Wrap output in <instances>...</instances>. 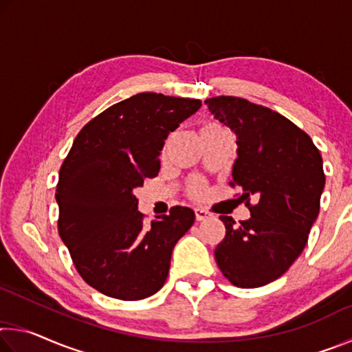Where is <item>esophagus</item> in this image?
<instances>
[{
	"label": "esophagus",
	"mask_w": 352,
	"mask_h": 352,
	"mask_svg": "<svg viewBox=\"0 0 352 352\" xmlns=\"http://www.w3.org/2000/svg\"><path fill=\"white\" fill-rule=\"evenodd\" d=\"M210 217V212L205 211V210H195V220L197 222H201V220H206Z\"/></svg>",
	"instance_id": "1"
}]
</instances>
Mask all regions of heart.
<instances>
[{"instance_id":"obj_1","label":"heart","mask_w":352,"mask_h":352,"mask_svg":"<svg viewBox=\"0 0 352 352\" xmlns=\"http://www.w3.org/2000/svg\"><path fill=\"white\" fill-rule=\"evenodd\" d=\"M219 129H223V127L219 126V124H216V122H206V124H204V127H201V135L211 133V132H214V130H219ZM189 194L195 199L201 197V195H204V186H201L200 183H194L189 189Z\"/></svg>"}]
</instances>
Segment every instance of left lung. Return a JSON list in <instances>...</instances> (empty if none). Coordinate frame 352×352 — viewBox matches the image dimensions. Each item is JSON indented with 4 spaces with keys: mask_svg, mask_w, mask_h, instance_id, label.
Segmentation results:
<instances>
[{
    "mask_svg": "<svg viewBox=\"0 0 352 352\" xmlns=\"http://www.w3.org/2000/svg\"><path fill=\"white\" fill-rule=\"evenodd\" d=\"M205 104L236 135L230 184L243 190L252 216L239 225L220 216L226 233L214 250L216 262L231 284L261 287L283 276L306 247L324 189L323 160L311 136L267 107L234 96Z\"/></svg>",
    "mask_w": 352,
    "mask_h": 352,
    "instance_id": "1",
    "label": "left lung"
}]
</instances>
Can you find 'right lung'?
Instances as JSON below:
<instances>
[{
    "label": "right lung",
    "instance_id": "1",
    "mask_svg": "<svg viewBox=\"0 0 352 352\" xmlns=\"http://www.w3.org/2000/svg\"><path fill=\"white\" fill-rule=\"evenodd\" d=\"M201 107L199 99L140 93L100 113L76 136L58 174V234L79 275L107 296L147 298L163 287L190 208L142 222L133 190L157 177L169 133Z\"/></svg>",
    "mask_w": 352,
    "mask_h": 352
}]
</instances>
